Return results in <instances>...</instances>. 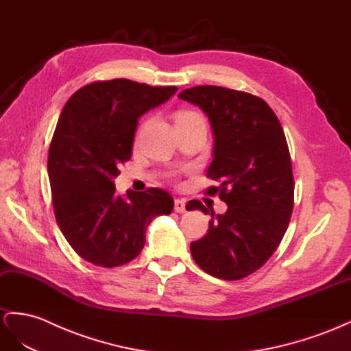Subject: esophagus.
Returning <instances> with one entry per match:
<instances>
[{
    "instance_id": "obj_1",
    "label": "esophagus",
    "mask_w": 351,
    "mask_h": 351,
    "mask_svg": "<svg viewBox=\"0 0 351 351\" xmlns=\"http://www.w3.org/2000/svg\"><path fill=\"white\" fill-rule=\"evenodd\" d=\"M185 206H186V202H185V199H175V206H173V210L176 211V213H185Z\"/></svg>"
}]
</instances>
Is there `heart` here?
I'll use <instances>...</instances> for the list:
<instances>
[{"instance_id":"heart-1","label":"heart","mask_w":351,"mask_h":351,"mask_svg":"<svg viewBox=\"0 0 351 351\" xmlns=\"http://www.w3.org/2000/svg\"><path fill=\"white\" fill-rule=\"evenodd\" d=\"M191 117H198L195 112H188V110H184V112H179V114H176V121L179 119H185V118H191Z\"/></svg>"}]
</instances>
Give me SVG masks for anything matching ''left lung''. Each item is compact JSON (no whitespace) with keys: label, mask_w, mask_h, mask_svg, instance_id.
Masks as SVG:
<instances>
[{"label":"left lung","mask_w":351,"mask_h":351,"mask_svg":"<svg viewBox=\"0 0 351 351\" xmlns=\"http://www.w3.org/2000/svg\"><path fill=\"white\" fill-rule=\"evenodd\" d=\"M179 99L208 117L214 135L207 176L219 180L228 211L214 216L208 232L191 243L194 261L213 277L241 280L261 268L285 236L293 211L291 160L281 123L261 97L219 86H197ZM186 210L210 213L202 202ZM213 210V208H211Z\"/></svg>","instance_id":"8db88e82"}]
</instances>
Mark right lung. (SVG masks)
<instances>
[{
    "instance_id": "1",
    "label": "right lung",
    "mask_w": 351,
    "mask_h": 351,
    "mask_svg": "<svg viewBox=\"0 0 351 351\" xmlns=\"http://www.w3.org/2000/svg\"><path fill=\"white\" fill-rule=\"evenodd\" d=\"M117 78L87 84L66 101L53 132L48 173L56 223L86 261L114 268L137 258L150 221L171 214L169 192H115L118 167L131 159L138 118L176 93Z\"/></svg>"
}]
</instances>
